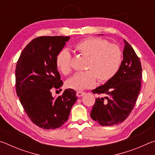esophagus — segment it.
I'll return each instance as SVG.
<instances>
[{
  "mask_svg": "<svg viewBox=\"0 0 155 155\" xmlns=\"http://www.w3.org/2000/svg\"><path fill=\"white\" fill-rule=\"evenodd\" d=\"M84 94H85V92H84V91H78L77 92V96L78 97H81L82 96H83Z\"/></svg>",
  "mask_w": 155,
  "mask_h": 155,
  "instance_id": "1",
  "label": "esophagus"
}]
</instances>
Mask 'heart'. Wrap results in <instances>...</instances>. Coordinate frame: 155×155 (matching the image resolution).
<instances>
[{"label": "heart", "instance_id": "b5f03b06", "mask_svg": "<svg viewBox=\"0 0 155 155\" xmlns=\"http://www.w3.org/2000/svg\"><path fill=\"white\" fill-rule=\"evenodd\" d=\"M78 53L87 57L85 70L78 72L66 81L65 86L75 90H83L104 83L114 78L122 62V52L117 44H109L104 39L87 37L75 44ZM71 54L67 49H63L56 57V65L63 74L68 75L72 71Z\"/></svg>", "mask_w": 155, "mask_h": 155}]
</instances>
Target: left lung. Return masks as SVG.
<instances>
[{
    "label": "left lung",
    "mask_w": 155,
    "mask_h": 155,
    "mask_svg": "<svg viewBox=\"0 0 155 155\" xmlns=\"http://www.w3.org/2000/svg\"><path fill=\"white\" fill-rule=\"evenodd\" d=\"M124 42L123 60L118 72L104 85L91 91L105 96L96 99L90 113L92 120L102 126L116 125L127 119L141 90L142 69L140 58L132 46L125 40Z\"/></svg>",
    "instance_id": "left-lung-1"
}]
</instances>
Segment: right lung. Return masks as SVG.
<instances>
[{"label":"right lung","mask_w":155,"mask_h":155,"mask_svg":"<svg viewBox=\"0 0 155 155\" xmlns=\"http://www.w3.org/2000/svg\"><path fill=\"white\" fill-rule=\"evenodd\" d=\"M70 38H36L26 46L17 61L15 90L20 103L31 121L45 129L61 127L77 99L72 89L65 90L55 98L52 96V90L63 85L56 57Z\"/></svg>","instance_id":"add662e5"}]
</instances>
